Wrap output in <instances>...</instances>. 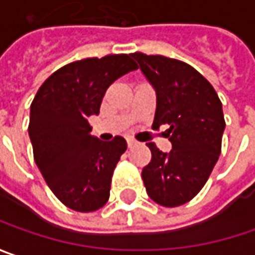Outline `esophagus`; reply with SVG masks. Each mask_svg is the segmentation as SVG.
<instances>
[{"label": "esophagus", "instance_id": "esophagus-1", "mask_svg": "<svg viewBox=\"0 0 255 255\" xmlns=\"http://www.w3.org/2000/svg\"><path fill=\"white\" fill-rule=\"evenodd\" d=\"M127 144H128V147L131 148L132 145H135V144H137V141H135V139H132V138H127Z\"/></svg>", "mask_w": 255, "mask_h": 255}]
</instances>
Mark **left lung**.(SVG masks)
<instances>
[{
    "label": "left lung",
    "mask_w": 255,
    "mask_h": 255,
    "mask_svg": "<svg viewBox=\"0 0 255 255\" xmlns=\"http://www.w3.org/2000/svg\"><path fill=\"white\" fill-rule=\"evenodd\" d=\"M131 57L157 94L152 128L167 124L172 144L170 152L147 144L151 161L142 168V181L152 201L178 207L201 191L220 157L223 106L213 85L187 62L142 52Z\"/></svg>",
    "instance_id": "left-lung-1"
}]
</instances>
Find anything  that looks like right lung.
Wrapping results in <instances>:
<instances>
[{"instance_id": "obj_1", "label": "right lung", "mask_w": 255, "mask_h": 255, "mask_svg": "<svg viewBox=\"0 0 255 255\" xmlns=\"http://www.w3.org/2000/svg\"><path fill=\"white\" fill-rule=\"evenodd\" d=\"M131 54L85 58L61 67L39 87L31 103L28 134L34 160L55 197L74 211L104 207L111 178L127 142L91 135L88 117L98 116L107 88L137 70Z\"/></svg>"}]
</instances>
